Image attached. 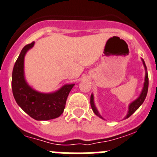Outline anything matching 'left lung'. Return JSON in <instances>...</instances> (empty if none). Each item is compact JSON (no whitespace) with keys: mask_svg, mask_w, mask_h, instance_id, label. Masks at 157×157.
Returning a JSON list of instances; mask_svg holds the SVG:
<instances>
[{"mask_svg":"<svg viewBox=\"0 0 157 157\" xmlns=\"http://www.w3.org/2000/svg\"><path fill=\"white\" fill-rule=\"evenodd\" d=\"M143 65H144L145 69H146V77H145V82H144V87H143V90H142V93L140 94V96L138 98L135 100L134 101L132 102L131 104L129 105V107H128V112L127 115L125 116V118H128V117L131 116L135 112H136V110L138 109L140 106H141L142 104L144 102L145 99H146V97L147 95V92H148V87H149V77H148V74H147V71H146V64H145L144 60L143 59ZM90 105H91V108L92 110H93V112H94V114L96 115L99 117L101 118H102L101 115L99 114V112H98V110H97L96 107H95L94 103V96L93 94H91L90 96Z\"/></svg>","mask_w":157,"mask_h":157,"instance_id":"obj_1","label":"left lung"}]
</instances>
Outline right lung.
<instances>
[{
    "label": "right lung",
    "mask_w": 157,
    "mask_h": 157,
    "mask_svg": "<svg viewBox=\"0 0 157 157\" xmlns=\"http://www.w3.org/2000/svg\"><path fill=\"white\" fill-rule=\"evenodd\" d=\"M34 42L28 44L17 59L12 72L11 87L17 105L30 117L38 121L58 118L63 112L67 97L74 84H67L55 93L42 94L29 87L24 77V58Z\"/></svg>",
    "instance_id": "1"
}]
</instances>
